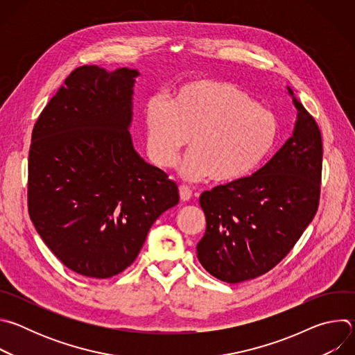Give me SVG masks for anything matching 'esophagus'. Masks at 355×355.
I'll return each instance as SVG.
<instances>
[{
	"label": "esophagus",
	"instance_id": "obj_1",
	"mask_svg": "<svg viewBox=\"0 0 355 355\" xmlns=\"http://www.w3.org/2000/svg\"><path fill=\"white\" fill-rule=\"evenodd\" d=\"M192 196V191L187 185H180V198L181 200H189Z\"/></svg>",
	"mask_w": 355,
	"mask_h": 355
}]
</instances>
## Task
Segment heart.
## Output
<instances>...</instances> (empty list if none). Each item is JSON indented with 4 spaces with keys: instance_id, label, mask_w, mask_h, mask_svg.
<instances>
[{
    "instance_id": "obj_1",
    "label": "heart",
    "mask_w": 355,
    "mask_h": 355,
    "mask_svg": "<svg viewBox=\"0 0 355 355\" xmlns=\"http://www.w3.org/2000/svg\"><path fill=\"white\" fill-rule=\"evenodd\" d=\"M147 153L157 167L171 168L191 137L180 173L191 181L211 177L234 182L254 173L275 147L277 116L239 87L215 80L181 85L171 103L148 99L144 110Z\"/></svg>"
}]
</instances>
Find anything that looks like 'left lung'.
Masks as SVG:
<instances>
[{
	"label": "left lung",
	"mask_w": 355,
	"mask_h": 355,
	"mask_svg": "<svg viewBox=\"0 0 355 355\" xmlns=\"http://www.w3.org/2000/svg\"><path fill=\"white\" fill-rule=\"evenodd\" d=\"M293 104L299 112L293 135L267 164L199 198L207 230L196 245L198 260L223 282H243L272 270L318 212L322 133L296 98Z\"/></svg>",
	"instance_id": "left-lung-1"
}]
</instances>
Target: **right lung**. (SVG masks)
Listing matches in <instances>:
<instances>
[{
  "instance_id": "obj_1",
  "label": "right lung",
  "mask_w": 355,
  "mask_h": 355,
  "mask_svg": "<svg viewBox=\"0 0 355 355\" xmlns=\"http://www.w3.org/2000/svg\"><path fill=\"white\" fill-rule=\"evenodd\" d=\"M137 70H73L39 115L28 162V212L71 271L110 278L137 257L156 219L178 204V187L132 146Z\"/></svg>"
}]
</instances>
